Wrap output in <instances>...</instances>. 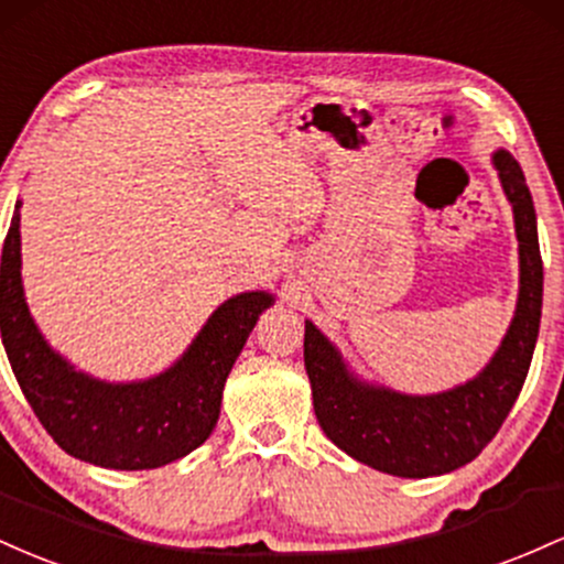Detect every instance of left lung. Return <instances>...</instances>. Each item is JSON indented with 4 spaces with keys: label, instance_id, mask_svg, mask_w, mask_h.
Wrapping results in <instances>:
<instances>
[{
    "label": "left lung",
    "instance_id": "obj_1",
    "mask_svg": "<svg viewBox=\"0 0 564 564\" xmlns=\"http://www.w3.org/2000/svg\"><path fill=\"white\" fill-rule=\"evenodd\" d=\"M492 162L514 210L520 301L501 349L474 381L434 397L372 389L349 376L330 340L306 322L303 362L316 421L340 451L378 471L423 479L469 464L498 434L528 378L543 299L535 207L520 162L509 151H498Z\"/></svg>",
    "mask_w": 564,
    "mask_h": 564
}]
</instances>
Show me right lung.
I'll return each mask as SVG.
<instances>
[{
  "label": "right lung",
  "mask_w": 564,
  "mask_h": 564,
  "mask_svg": "<svg viewBox=\"0 0 564 564\" xmlns=\"http://www.w3.org/2000/svg\"><path fill=\"white\" fill-rule=\"evenodd\" d=\"M12 215L0 263V330L10 367L44 432L74 458L104 469H156L210 436L234 359L271 295L242 293L202 327L178 365L143 383H104L44 344L21 284V213Z\"/></svg>",
  "instance_id": "1"
}]
</instances>
